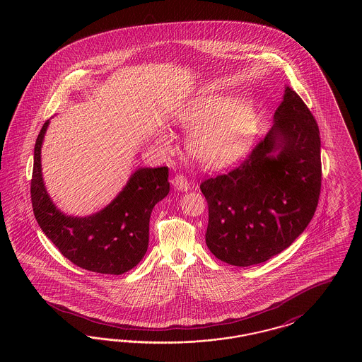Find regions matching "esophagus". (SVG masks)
<instances>
[{"label": "esophagus", "mask_w": 362, "mask_h": 362, "mask_svg": "<svg viewBox=\"0 0 362 362\" xmlns=\"http://www.w3.org/2000/svg\"><path fill=\"white\" fill-rule=\"evenodd\" d=\"M173 187L176 189H179V191H187V189H189V180H187V177H186L185 175H182V173H177V175L173 176Z\"/></svg>", "instance_id": "34e87169"}]
</instances>
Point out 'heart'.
<instances>
[{
    "label": "heart",
    "instance_id": "heart-1",
    "mask_svg": "<svg viewBox=\"0 0 362 362\" xmlns=\"http://www.w3.org/2000/svg\"><path fill=\"white\" fill-rule=\"evenodd\" d=\"M177 122L192 132L191 155L209 165L225 167L247 152L258 132L260 115L247 102L210 96L179 114Z\"/></svg>",
    "mask_w": 362,
    "mask_h": 362
}]
</instances>
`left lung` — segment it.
Listing matches in <instances>:
<instances>
[{"instance_id":"left-lung-1","label":"left lung","mask_w":362,"mask_h":362,"mask_svg":"<svg viewBox=\"0 0 362 362\" xmlns=\"http://www.w3.org/2000/svg\"><path fill=\"white\" fill-rule=\"evenodd\" d=\"M319 127L286 86L274 124L239 167L201 183L209 207L207 248L247 267L288 248L310 224L319 202Z\"/></svg>"}]
</instances>
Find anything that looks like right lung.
Returning a JSON list of instances; mask_svg holds the SVG:
<instances>
[{
    "mask_svg": "<svg viewBox=\"0 0 362 362\" xmlns=\"http://www.w3.org/2000/svg\"><path fill=\"white\" fill-rule=\"evenodd\" d=\"M49 122L35 144L31 201L37 224L59 252L81 269L114 276L132 270L148 250L151 213L170 192L168 167L139 168L118 197L92 216H65L52 204L42 177L40 148Z\"/></svg>",
    "mask_w": 362,
    "mask_h": 362,
    "instance_id": "add662e5",
    "label": "right lung"
}]
</instances>
